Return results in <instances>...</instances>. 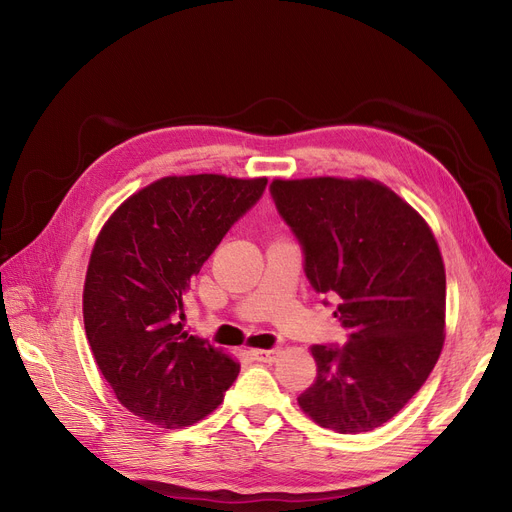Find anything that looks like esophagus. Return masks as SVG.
I'll list each match as a JSON object with an SVG mask.
<instances>
[{"label":"esophagus","mask_w":512,"mask_h":512,"mask_svg":"<svg viewBox=\"0 0 512 512\" xmlns=\"http://www.w3.org/2000/svg\"><path fill=\"white\" fill-rule=\"evenodd\" d=\"M278 357V348H257L253 351V359L259 363H274Z\"/></svg>","instance_id":"34e87169"}]
</instances>
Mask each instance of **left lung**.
<instances>
[{
  "mask_svg": "<svg viewBox=\"0 0 512 512\" xmlns=\"http://www.w3.org/2000/svg\"><path fill=\"white\" fill-rule=\"evenodd\" d=\"M311 288L336 301L344 346L315 344L301 409L338 434L371 432L425 384L444 344L446 274L421 215L371 180H274ZM330 305L328 299L321 301Z\"/></svg>",
  "mask_w": 512,
  "mask_h": 512,
  "instance_id": "left-lung-1",
  "label": "left lung"
}]
</instances>
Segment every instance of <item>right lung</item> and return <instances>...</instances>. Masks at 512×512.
I'll use <instances>...</instances> for the list:
<instances>
[{
	"label": "right lung",
	"instance_id": "1",
	"mask_svg": "<svg viewBox=\"0 0 512 512\" xmlns=\"http://www.w3.org/2000/svg\"><path fill=\"white\" fill-rule=\"evenodd\" d=\"M267 178L170 176L124 201L95 242L83 294L95 361L130 413L184 427L209 415L238 363L184 332V292Z\"/></svg>",
	"mask_w": 512,
	"mask_h": 512
}]
</instances>
